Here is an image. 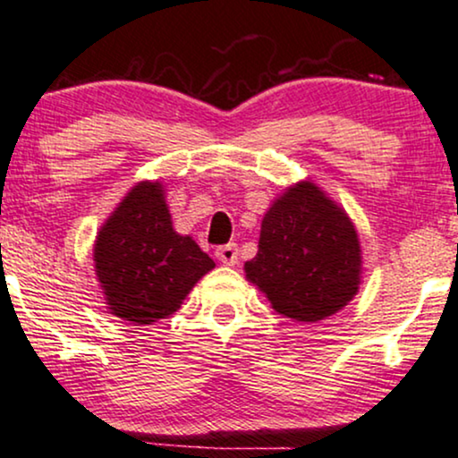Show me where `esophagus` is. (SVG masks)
Listing matches in <instances>:
<instances>
[{"label":"esophagus","instance_id":"obj_1","mask_svg":"<svg viewBox=\"0 0 458 458\" xmlns=\"http://www.w3.org/2000/svg\"><path fill=\"white\" fill-rule=\"evenodd\" d=\"M216 257L220 263H225V266H233V263H238V246L235 244L218 246Z\"/></svg>","mask_w":458,"mask_h":458}]
</instances>
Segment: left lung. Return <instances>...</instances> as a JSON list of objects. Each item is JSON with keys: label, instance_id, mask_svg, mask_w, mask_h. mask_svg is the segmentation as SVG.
Returning a JSON list of instances; mask_svg holds the SVG:
<instances>
[{"label": "left lung", "instance_id": "1", "mask_svg": "<svg viewBox=\"0 0 458 458\" xmlns=\"http://www.w3.org/2000/svg\"><path fill=\"white\" fill-rule=\"evenodd\" d=\"M360 263L352 220L315 184L302 182L263 216L259 250L244 270L276 313L313 324L356 295Z\"/></svg>", "mask_w": 458, "mask_h": 458}]
</instances>
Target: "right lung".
I'll return each instance as SVG.
<instances>
[{"label": "right lung", "instance_id": "right-lung-1", "mask_svg": "<svg viewBox=\"0 0 458 458\" xmlns=\"http://www.w3.org/2000/svg\"><path fill=\"white\" fill-rule=\"evenodd\" d=\"M94 261L109 309L139 326L174 315L214 267L195 240L174 231L158 182L128 192L96 238Z\"/></svg>", "mask_w": 458, "mask_h": 458}]
</instances>
